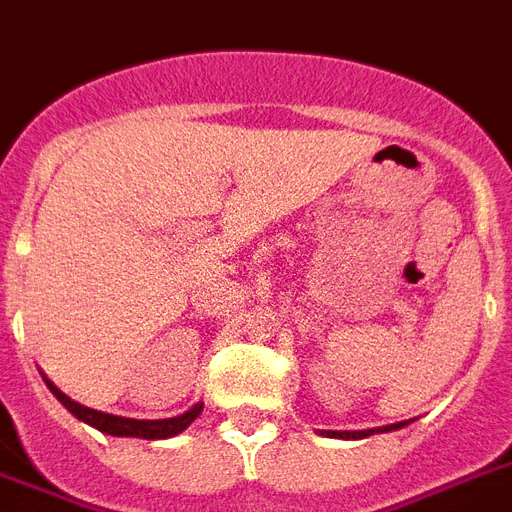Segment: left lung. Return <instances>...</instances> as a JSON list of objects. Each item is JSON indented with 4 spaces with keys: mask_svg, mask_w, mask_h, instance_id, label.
Segmentation results:
<instances>
[{
    "mask_svg": "<svg viewBox=\"0 0 512 512\" xmlns=\"http://www.w3.org/2000/svg\"><path fill=\"white\" fill-rule=\"evenodd\" d=\"M413 421V418H411ZM411 421H398V424H387V426H374V429H361V432H319L322 437H337V439H366L371 434H382V432H395V429H403Z\"/></svg>",
    "mask_w": 512,
    "mask_h": 512,
    "instance_id": "obj_1",
    "label": "left lung"
}]
</instances>
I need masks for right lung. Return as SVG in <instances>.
<instances>
[{"label": "right lung", "instance_id": "1", "mask_svg": "<svg viewBox=\"0 0 512 512\" xmlns=\"http://www.w3.org/2000/svg\"><path fill=\"white\" fill-rule=\"evenodd\" d=\"M46 382V387L52 390L54 398L59 403L65 405L67 411L73 413L78 421L83 424L94 426L99 432L112 434V437H138V439H170L177 437L180 432H185L198 416L204 411V403L190 405L188 411L180 413V416L172 418H125V416H114V413H104V411H94V408H86V405L75 403L73 398H67L65 392L59 390L57 384L49 382L46 374H41Z\"/></svg>", "mask_w": 512, "mask_h": 512}]
</instances>
